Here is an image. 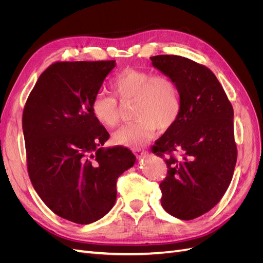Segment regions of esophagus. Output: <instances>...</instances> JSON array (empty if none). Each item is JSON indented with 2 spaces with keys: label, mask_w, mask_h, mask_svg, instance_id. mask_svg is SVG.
Listing matches in <instances>:
<instances>
[{
  "label": "esophagus",
  "mask_w": 263,
  "mask_h": 263,
  "mask_svg": "<svg viewBox=\"0 0 263 263\" xmlns=\"http://www.w3.org/2000/svg\"><path fill=\"white\" fill-rule=\"evenodd\" d=\"M134 154L136 155L137 158H141V157H145L147 155V151L141 150V149H134Z\"/></svg>",
  "instance_id": "esophagus-1"
}]
</instances>
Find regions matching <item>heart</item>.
I'll use <instances>...</instances> for the list:
<instances>
[{
    "label": "heart",
    "mask_w": 263,
    "mask_h": 263,
    "mask_svg": "<svg viewBox=\"0 0 263 263\" xmlns=\"http://www.w3.org/2000/svg\"><path fill=\"white\" fill-rule=\"evenodd\" d=\"M112 90L121 103L134 102L133 118L113 135L115 144L140 148L154 137L157 127L165 130L176 123L181 109L178 86L166 76L153 71L126 69L112 82ZM92 113L103 126L113 128L119 122L117 101L99 93L92 101Z\"/></svg>",
    "instance_id": "b5f03b06"
}]
</instances>
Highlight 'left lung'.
Here are the masks:
<instances>
[{"mask_svg": "<svg viewBox=\"0 0 263 263\" xmlns=\"http://www.w3.org/2000/svg\"><path fill=\"white\" fill-rule=\"evenodd\" d=\"M150 60L176 82L181 101L176 123L153 147L157 156L168 155V173L160 183L161 205L179 219H194L220 201L233 179L237 161L234 109L209 68L174 54Z\"/></svg>", "mask_w": 263, "mask_h": 263, "instance_id": "8db88e82", "label": "left lung"}]
</instances>
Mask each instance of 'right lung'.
I'll return each instance as SVG.
<instances>
[{"label":"right lung","mask_w":263,"mask_h":263,"mask_svg":"<svg viewBox=\"0 0 263 263\" xmlns=\"http://www.w3.org/2000/svg\"><path fill=\"white\" fill-rule=\"evenodd\" d=\"M115 60L55 62L39 77L23 112L29 179L58 216L86 225L112 210L118 177L136 162L129 149L102 146L109 134L92 101Z\"/></svg>","instance_id":"obj_1"}]
</instances>
